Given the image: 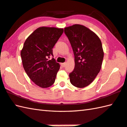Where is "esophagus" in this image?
<instances>
[{
  "label": "esophagus",
  "instance_id": "34e87169",
  "mask_svg": "<svg viewBox=\"0 0 127 127\" xmlns=\"http://www.w3.org/2000/svg\"><path fill=\"white\" fill-rule=\"evenodd\" d=\"M66 65V63H61V65L63 66V67H64Z\"/></svg>",
  "mask_w": 127,
  "mask_h": 127
}]
</instances>
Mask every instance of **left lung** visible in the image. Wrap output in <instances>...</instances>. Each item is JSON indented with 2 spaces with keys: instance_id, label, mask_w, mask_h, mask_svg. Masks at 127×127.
<instances>
[{
  "instance_id": "8db88e82",
  "label": "left lung",
  "mask_w": 127,
  "mask_h": 127,
  "mask_svg": "<svg viewBox=\"0 0 127 127\" xmlns=\"http://www.w3.org/2000/svg\"><path fill=\"white\" fill-rule=\"evenodd\" d=\"M75 56V68L69 74L71 84L84 88L93 81L101 68L104 51L96 34L85 26L74 25L64 28Z\"/></svg>"
}]
</instances>
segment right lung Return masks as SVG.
I'll list each match as a JSON object with an SVG mask.
<instances>
[{"instance_id": "obj_1", "label": "right lung", "mask_w": 127, "mask_h": 127, "mask_svg": "<svg viewBox=\"0 0 127 127\" xmlns=\"http://www.w3.org/2000/svg\"><path fill=\"white\" fill-rule=\"evenodd\" d=\"M63 33V29L42 27L26 39L21 56L23 68L31 80L39 87L47 88L55 81L60 65L53 56L54 46Z\"/></svg>"}]
</instances>
